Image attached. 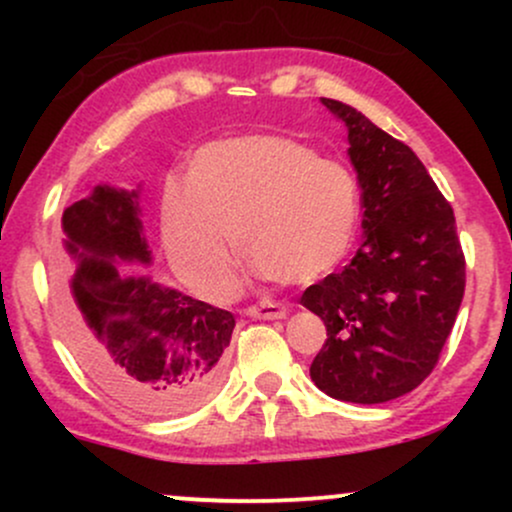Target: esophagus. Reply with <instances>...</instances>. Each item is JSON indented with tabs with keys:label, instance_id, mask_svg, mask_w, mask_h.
<instances>
[{
	"label": "esophagus",
	"instance_id": "obj_1",
	"mask_svg": "<svg viewBox=\"0 0 512 512\" xmlns=\"http://www.w3.org/2000/svg\"><path fill=\"white\" fill-rule=\"evenodd\" d=\"M286 313H289V308L276 301H260L245 308V315L260 317V320H281V317H286Z\"/></svg>",
	"mask_w": 512,
	"mask_h": 512
}]
</instances>
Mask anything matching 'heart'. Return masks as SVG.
Returning a JSON list of instances; mask_svg holds the SVG:
<instances>
[{
	"label": "heart",
	"instance_id": "b5f03b06",
	"mask_svg": "<svg viewBox=\"0 0 512 512\" xmlns=\"http://www.w3.org/2000/svg\"><path fill=\"white\" fill-rule=\"evenodd\" d=\"M361 190L344 163L281 134H248L197 151L187 185L163 192V240L195 289L223 296L236 281V243L252 269L310 284L356 238Z\"/></svg>",
	"mask_w": 512,
	"mask_h": 512
}]
</instances>
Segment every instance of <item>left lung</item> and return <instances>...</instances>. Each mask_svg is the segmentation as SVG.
Segmentation results:
<instances>
[{"mask_svg":"<svg viewBox=\"0 0 512 512\" xmlns=\"http://www.w3.org/2000/svg\"><path fill=\"white\" fill-rule=\"evenodd\" d=\"M322 105L349 132L366 238L301 296L327 327L310 378L342 402H390L436 368L464 296V252L450 202L414 151L351 105Z\"/></svg>","mask_w":512,"mask_h":512,"instance_id":"1","label":"left lung"}]
</instances>
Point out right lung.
Segmentation results:
<instances>
[{
	"label": "right lung",
	"instance_id": "add662e5",
	"mask_svg": "<svg viewBox=\"0 0 512 512\" xmlns=\"http://www.w3.org/2000/svg\"><path fill=\"white\" fill-rule=\"evenodd\" d=\"M62 231L72 264L55 267L57 315L93 380L139 414L199 407L219 385L236 317L149 276H122L113 260L151 262L139 190L98 185L64 209Z\"/></svg>",
	"mask_w": 512,
	"mask_h": 512
}]
</instances>
